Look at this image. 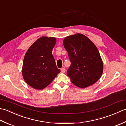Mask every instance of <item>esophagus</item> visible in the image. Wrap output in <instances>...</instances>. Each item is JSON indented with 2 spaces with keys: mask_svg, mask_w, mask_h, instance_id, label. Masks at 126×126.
Returning a JSON list of instances; mask_svg holds the SVG:
<instances>
[{
  "mask_svg": "<svg viewBox=\"0 0 126 126\" xmlns=\"http://www.w3.org/2000/svg\"><path fill=\"white\" fill-rule=\"evenodd\" d=\"M65 68H61V73H65Z\"/></svg>",
  "mask_w": 126,
  "mask_h": 126,
  "instance_id": "obj_1",
  "label": "esophagus"
}]
</instances>
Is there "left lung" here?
<instances>
[{"label":"left lung","mask_w":126,"mask_h":126,"mask_svg":"<svg viewBox=\"0 0 126 126\" xmlns=\"http://www.w3.org/2000/svg\"><path fill=\"white\" fill-rule=\"evenodd\" d=\"M63 45L71 63L67 74L72 83L80 88L95 83L102 76L103 63L94 43L85 35L76 34L65 37Z\"/></svg>","instance_id":"obj_1"}]
</instances>
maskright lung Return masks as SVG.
<instances>
[{"label":"right lung","mask_w":126,"mask_h":126,"mask_svg":"<svg viewBox=\"0 0 126 126\" xmlns=\"http://www.w3.org/2000/svg\"><path fill=\"white\" fill-rule=\"evenodd\" d=\"M55 43L54 37H41L25 54L22 74L25 82L32 88L37 90L46 88L60 72L52 53Z\"/></svg>","instance_id":"1"}]
</instances>
